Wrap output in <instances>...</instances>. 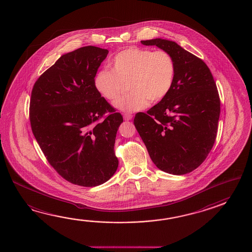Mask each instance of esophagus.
Masks as SVG:
<instances>
[{
  "instance_id": "obj_1",
  "label": "esophagus",
  "mask_w": 252,
  "mask_h": 252,
  "mask_svg": "<svg viewBox=\"0 0 252 252\" xmlns=\"http://www.w3.org/2000/svg\"><path fill=\"white\" fill-rule=\"evenodd\" d=\"M124 119L125 121H130L132 119V115L129 113H125L124 114Z\"/></svg>"
}]
</instances>
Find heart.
<instances>
[{"mask_svg": "<svg viewBox=\"0 0 252 252\" xmlns=\"http://www.w3.org/2000/svg\"><path fill=\"white\" fill-rule=\"evenodd\" d=\"M176 76V64L170 54L131 47L115 55L111 69L103 68L94 76V87L107 100L113 101L128 82L129 94L113 105L124 113L143 110L150 102L162 101L171 90Z\"/></svg>", "mask_w": 252, "mask_h": 252, "instance_id": "1", "label": "heart"}]
</instances>
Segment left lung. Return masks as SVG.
Listing matches in <instances>:
<instances>
[{
    "mask_svg": "<svg viewBox=\"0 0 252 252\" xmlns=\"http://www.w3.org/2000/svg\"><path fill=\"white\" fill-rule=\"evenodd\" d=\"M171 55L176 76L171 90L134 125L158 168L185 175L198 167L214 144L220 117V98L213 75L202 59L163 38L142 40Z\"/></svg>",
    "mask_w": 252,
    "mask_h": 252,
    "instance_id": "1",
    "label": "left lung"
}]
</instances>
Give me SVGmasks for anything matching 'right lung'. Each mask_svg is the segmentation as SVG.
<instances>
[{"mask_svg": "<svg viewBox=\"0 0 252 252\" xmlns=\"http://www.w3.org/2000/svg\"><path fill=\"white\" fill-rule=\"evenodd\" d=\"M108 53L87 46L62 55L32 92L31 125L44 155L65 180L86 188L107 182L118 168L114 143L124 119L94 83Z\"/></svg>", "mask_w": 252, "mask_h": 252, "instance_id": "1", "label": "right lung"}]
</instances>
